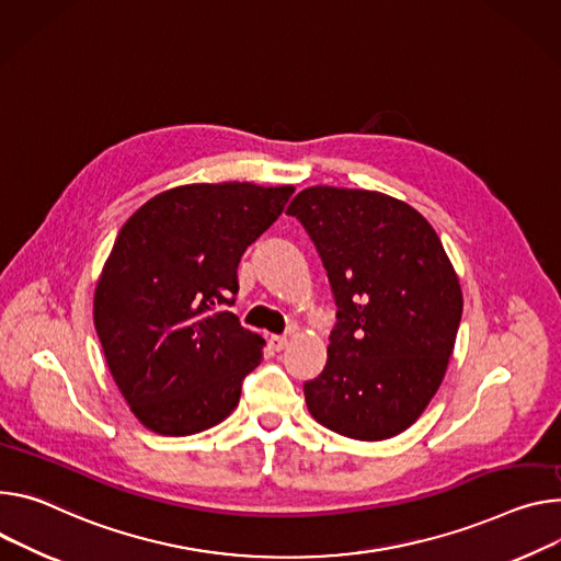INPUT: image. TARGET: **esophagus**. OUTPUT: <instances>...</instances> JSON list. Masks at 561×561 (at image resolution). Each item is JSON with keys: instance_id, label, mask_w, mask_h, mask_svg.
<instances>
[{"instance_id": "obj_1", "label": "esophagus", "mask_w": 561, "mask_h": 561, "mask_svg": "<svg viewBox=\"0 0 561 561\" xmlns=\"http://www.w3.org/2000/svg\"><path fill=\"white\" fill-rule=\"evenodd\" d=\"M268 342H271V346H273L275 351H282V348L288 344V340H286L284 335H271Z\"/></svg>"}]
</instances>
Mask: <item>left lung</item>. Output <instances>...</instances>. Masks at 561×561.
Listing matches in <instances>:
<instances>
[{
    "label": "left lung",
    "mask_w": 561,
    "mask_h": 561,
    "mask_svg": "<svg viewBox=\"0 0 561 561\" xmlns=\"http://www.w3.org/2000/svg\"><path fill=\"white\" fill-rule=\"evenodd\" d=\"M286 215L316 243L335 299L327 365L304 382L311 416L358 440L404 432L440 387L463 313L438 234L369 190L307 187Z\"/></svg>",
    "instance_id": "1"
}]
</instances>
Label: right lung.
<instances>
[{
    "label": "right lung",
    "mask_w": 561,
    "mask_h": 561,
    "mask_svg": "<svg viewBox=\"0 0 561 561\" xmlns=\"http://www.w3.org/2000/svg\"><path fill=\"white\" fill-rule=\"evenodd\" d=\"M290 185L196 183L149 198L121 228L93 297L95 333L134 416L187 436L221 423L260 365V335L228 311L241 254Z\"/></svg>",
    "instance_id": "right-lung-1"
}]
</instances>
